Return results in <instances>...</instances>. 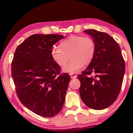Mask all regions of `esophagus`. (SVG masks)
I'll list each match as a JSON object with an SVG mask.
<instances>
[{
	"mask_svg": "<svg viewBox=\"0 0 133 133\" xmlns=\"http://www.w3.org/2000/svg\"><path fill=\"white\" fill-rule=\"evenodd\" d=\"M70 76L71 79H75V78L77 77V76L74 75V74H70Z\"/></svg>",
	"mask_w": 133,
	"mask_h": 133,
	"instance_id": "34e87169",
	"label": "esophagus"
}]
</instances>
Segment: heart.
Returning a JSON list of instances; mask_svg holds the SVG:
<instances>
[{"mask_svg": "<svg viewBox=\"0 0 133 133\" xmlns=\"http://www.w3.org/2000/svg\"><path fill=\"white\" fill-rule=\"evenodd\" d=\"M60 48L54 47L51 52L52 59L59 66H63V72L71 74L81 70L85 65L91 62L96 53V45L91 37L72 35L61 42Z\"/></svg>", "mask_w": 133, "mask_h": 133, "instance_id": "heart-1", "label": "heart"}]
</instances>
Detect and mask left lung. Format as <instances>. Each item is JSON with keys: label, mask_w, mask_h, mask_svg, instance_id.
<instances>
[{"label": "left lung", "mask_w": 133, "mask_h": 133, "mask_svg": "<svg viewBox=\"0 0 133 133\" xmlns=\"http://www.w3.org/2000/svg\"><path fill=\"white\" fill-rule=\"evenodd\" d=\"M96 45L94 59L77 78L81 82L79 93L82 101L96 110L108 108L117 99L125 71L121 49L109 34L95 30H85ZM92 73L96 76H88Z\"/></svg>", "instance_id": "8db88e82"}]
</instances>
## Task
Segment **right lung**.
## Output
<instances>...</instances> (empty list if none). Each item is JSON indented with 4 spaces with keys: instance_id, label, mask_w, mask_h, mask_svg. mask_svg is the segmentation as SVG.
<instances>
[{
    "instance_id": "add662e5",
    "label": "right lung",
    "mask_w": 133,
    "mask_h": 133,
    "mask_svg": "<svg viewBox=\"0 0 133 133\" xmlns=\"http://www.w3.org/2000/svg\"><path fill=\"white\" fill-rule=\"evenodd\" d=\"M64 36L36 34L17 47L11 63V76L20 101L37 115L56 116L65 102L70 76L60 74L52 59V46Z\"/></svg>"
}]
</instances>
